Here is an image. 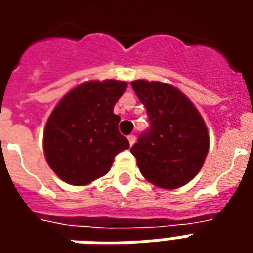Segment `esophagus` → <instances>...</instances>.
Masks as SVG:
<instances>
[{
  "label": "esophagus",
  "mask_w": 253,
  "mask_h": 253,
  "mask_svg": "<svg viewBox=\"0 0 253 253\" xmlns=\"http://www.w3.org/2000/svg\"><path fill=\"white\" fill-rule=\"evenodd\" d=\"M127 139H128V143H130V146H132V145L135 143V141H137V138H135V135H134V134H130V135L127 137Z\"/></svg>",
  "instance_id": "esophagus-1"
}]
</instances>
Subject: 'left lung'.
Listing matches in <instances>:
<instances>
[{"label":"left lung","instance_id":"8db88e82","mask_svg":"<svg viewBox=\"0 0 253 253\" xmlns=\"http://www.w3.org/2000/svg\"><path fill=\"white\" fill-rule=\"evenodd\" d=\"M148 112L149 127L131 148L143 177L154 186L175 190L192 180L209 152L207 127L194 104L168 84L132 81Z\"/></svg>","mask_w":253,"mask_h":253}]
</instances>
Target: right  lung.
Wrapping results in <instances>:
<instances>
[{
    "label": "right lung",
    "mask_w": 253,
    "mask_h": 253,
    "mask_svg": "<svg viewBox=\"0 0 253 253\" xmlns=\"http://www.w3.org/2000/svg\"><path fill=\"white\" fill-rule=\"evenodd\" d=\"M127 84L89 81L70 90L54 108L44 128V154L59 179L84 186L111 169L122 150L130 148L119 132L114 105Z\"/></svg>",
    "instance_id": "obj_1"
}]
</instances>
